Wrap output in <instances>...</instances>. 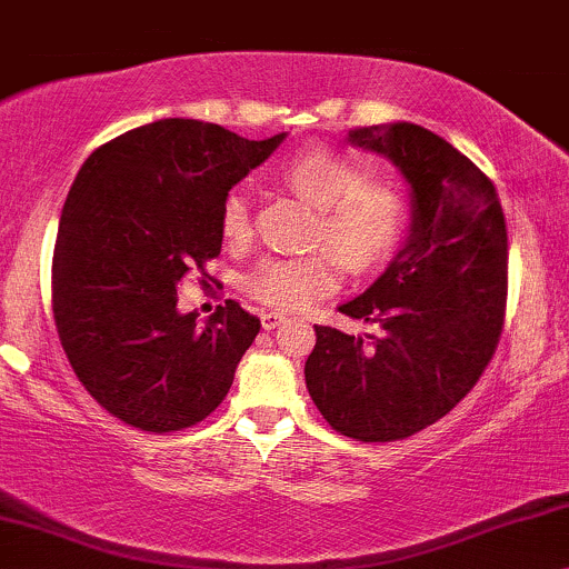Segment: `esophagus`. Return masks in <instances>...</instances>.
Wrapping results in <instances>:
<instances>
[{"label": "esophagus", "mask_w": 569, "mask_h": 569, "mask_svg": "<svg viewBox=\"0 0 569 569\" xmlns=\"http://www.w3.org/2000/svg\"><path fill=\"white\" fill-rule=\"evenodd\" d=\"M284 321H287V317H282V313H277V311H263L261 313L263 329H277V327H282Z\"/></svg>", "instance_id": "esophagus-1"}]
</instances>
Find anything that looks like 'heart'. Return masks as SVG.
I'll return each mask as SVG.
<instances>
[{
	"mask_svg": "<svg viewBox=\"0 0 569 569\" xmlns=\"http://www.w3.org/2000/svg\"><path fill=\"white\" fill-rule=\"evenodd\" d=\"M282 181L300 200L319 210L313 244L303 258H269L250 273L248 292L277 311H300L329 296L340 284V263L363 273L388 261L403 240L406 202L385 181H363L353 160L338 150L313 144L282 166ZM221 234L227 242L250 237V208L244 194L231 192L221 208ZM339 256L335 259L328 252Z\"/></svg>",
	"mask_w": 569,
	"mask_h": 569,
	"instance_id": "b5f03b06",
	"label": "heart"
}]
</instances>
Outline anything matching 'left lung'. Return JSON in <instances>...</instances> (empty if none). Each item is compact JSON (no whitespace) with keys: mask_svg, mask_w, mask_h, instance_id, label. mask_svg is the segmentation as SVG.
Here are the masks:
<instances>
[{"mask_svg":"<svg viewBox=\"0 0 569 569\" xmlns=\"http://www.w3.org/2000/svg\"><path fill=\"white\" fill-rule=\"evenodd\" d=\"M348 142L401 171L411 221L377 282L340 306L382 335L317 327L306 388L332 430L388 443L446 417L486 371L507 306V221L486 173L425 126H363Z\"/></svg>","mask_w":569,"mask_h":569,"instance_id":"1","label":"left lung"}]
</instances>
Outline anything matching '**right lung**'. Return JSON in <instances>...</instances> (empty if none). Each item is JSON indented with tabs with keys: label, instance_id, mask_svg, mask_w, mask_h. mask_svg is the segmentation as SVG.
<instances>
[{
	"label": "right lung",
	"instance_id": "add662e5",
	"mask_svg": "<svg viewBox=\"0 0 569 569\" xmlns=\"http://www.w3.org/2000/svg\"><path fill=\"white\" fill-rule=\"evenodd\" d=\"M284 139L163 118L97 147L76 173L54 242V325L76 377L121 422L184 430L227 398L261 321L227 300L198 327L177 287L219 256L229 189Z\"/></svg>",
	"mask_w": 569,
	"mask_h": 569
}]
</instances>
